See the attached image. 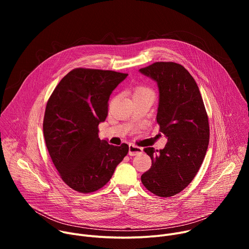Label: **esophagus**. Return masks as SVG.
Returning <instances> with one entry per match:
<instances>
[{
    "instance_id": "obj_1",
    "label": "esophagus",
    "mask_w": 249,
    "mask_h": 249,
    "mask_svg": "<svg viewBox=\"0 0 249 249\" xmlns=\"http://www.w3.org/2000/svg\"><path fill=\"white\" fill-rule=\"evenodd\" d=\"M143 153V149H142L141 147H138V146H135L134 144H130L129 145V156H137V155H140Z\"/></svg>"
}]
</instances>
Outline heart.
Instances as JSON below:
<instances>
[{"label": "heart", "mask_w": 249, "mask_h": 249, "mask_svg": "<svg viewBox=\"0 0 249 249\" xmlns=\"http://www.w3.org/2000/svg\"><path fill=\"white\" fill-rule=\"evenodd\" d=\"M145 92H152L148 88L145 87H138L135 89L134 90V95L135 94H139V93H145Z\"/></svg>", "instance_id": "1"}]
</instances>
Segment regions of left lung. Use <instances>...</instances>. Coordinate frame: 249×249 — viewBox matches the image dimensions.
I'll return each instance as SVG.
<instances>
[{"label":"left lung","mask_w":249,"mask_h":249,"mask_svg":"<svg viewBox=\"0 0 249 249\" xmlns=\"http://www.w3.org/2000/svg\"><path fill=\"white\" fill-rule=\"evenodd\" d=\"M140 72L158 84L157 122L167 138L162 150H144L152 166L141 180L157 196L170 197L189 185L204 160L210 139L208 115L195 80L180 64L156 62Z\"/></svg>","instance_id":"1"}]
</instances>
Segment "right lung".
I'll return each mask as SVG.
<instances>
[{
	"label": "right lung",
	"instance_id": "1",
	"mask_svg": "<svg viewBox=\"0 0 249 249\" xmlns=\"http://www.w3.org/2000/svg\"><path fill=\"white\" fill-rule=\"evenodd\" d=\"M128 74L78 68L68 73L48 99L43 134L62 180L81 193L107 183L129 147L98 138V124L108 113V100Z\"/></svg>",
	"mask_w": 249,
	"mask_h": 249
}]
</instances>
